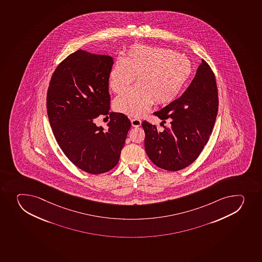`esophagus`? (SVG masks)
Here are the masks:
<instances>
[{"mask_svg":"<svg viewBox=\"0 0 262 262\" xmlns=\"http://www.w3.org/2000/svg\"><path fill=\"white\" fill-rule=\"evenodd\" d=\"M130 122H132V125L133 127H139L142 124V121L138 119H133Z\"/></svg>","mask_w":262,"mask_h":262,"instance_id":"esophagus-1","label":"esophagus"}]
</instances>
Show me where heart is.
Masks as SVG:
<instances>
[{
    "mask_svg": "<svg viewBox=\"0 0 262 262\" xmlns=\"http://www.w3.org/2000/svg\"><path fill=\"white\" fill-rule=\"evenodd\" d=\"M192 70L190 60L173 50L135 45L109 71V87L115 93L124 91L136 77L138 83L114 100V108L128 116L141 117L154 101L169 103L184 89Z\"/></svg>",
    "mask_w": 262,
    "mask_h": 262,
    "instance_id": "b5f03b06",
    "label": "heart"
}]
</instances>
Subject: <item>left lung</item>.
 <instances>
[{
  "instance_id": "obj_1",
  "label": "left lung",
  "mask_w": 262,
  "mask_h": 262,
  "mask_svg": "<svg viewBox=\"0 0 262 262\" xmlns=\"http://www.w3.org/2000/svg\"><path fill=\"white\" fill-rule=\"evenodd\" d=\"M219 107L214 74L204 60L186 91L179 98L155 114L170 126L158 132L143 121L146 154L155 165L179 171L193 163L212 134Z\"/></svg>"
}]
</instances>
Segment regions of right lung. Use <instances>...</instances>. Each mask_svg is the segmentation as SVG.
I'll use <instances>...</instances> for the list:
<instances>
[{
    "label": "right lung",
    "instance_id": "obj_1",
    "mask_svg": "<svg viewBox=\"0 0 262 262\" xmlns=\"http://www.w3.org/2000/svg\"><path fill=\"white\" fill-rule=\"evenodd\" d=\"M113 57L78 50L58 66L50 80L47 112L58 144L81 170L104 173L116 166L130 128L125 115L109 113ZM111 114L108 129L93 119Z\"/></svg>",
    "mask_w": 262,
    "mask_h": 262
}]
</instances>
